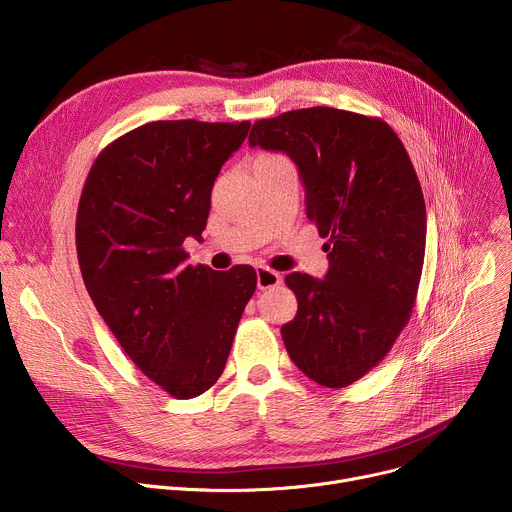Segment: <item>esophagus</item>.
Returning a JSON list of instances; mask_svg holds the SVG:
<instances>
[{
  "instance_id": "1",
  "label": "esophagus",
  "mask_w": 512,
  "mask_h": 512,
  "mask_svg": "<svg viewBox=\"0 0 512 512\" xmlns=\"http://www.w3.org/2000/svg\"><path fill=\"white\" fill-rule=\"evenodd\" d=\"M284 282V277H282V273H277V271H273V269H269V267H257V286H259V290H269V288H275V286H280Z\"/></svg>"
}]
</instances>
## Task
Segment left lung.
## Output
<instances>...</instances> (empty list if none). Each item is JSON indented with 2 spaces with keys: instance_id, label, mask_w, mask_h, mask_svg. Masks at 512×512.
<instances>
[{
  "instance_id": "8db88e82",
  "label": "left lung",
  "mask_w": 512,
  "mask_h": 512,
  "mask_svg": "<svg viewBox=\"0 0 512 512\" xmlns=\"http://www.w3.org/2000/svg\"><path fill=\"white\" fill-rule=\"evenodd\" d=\"M249 145L284 151L306 188V216L327 239L324 280L286 275L298 298L282 327L296 367L324 388L374 369L410 320L427 210L398 134L380 118L316 106L257 120Z\"/></svg>"
}]
</instances>
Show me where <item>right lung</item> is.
<instances>
[{"mask_svg":"<svg viewBox=\"0 0 512 512\" xmlns=\"http://www.w3.org/2000/svg\"><path fill=\"white\" fill-rule=\"evenodd\" d=\"M251 122L157 120L110 143L85 179L75 243L89 298L143 374L177 400L222 376L251 265H188L183 241L202 239L210 194Z\"/></svg>","mask_w":512,"mask_h":512,"instance_id":"add662e5","label":"right lung"}]
</instances>
